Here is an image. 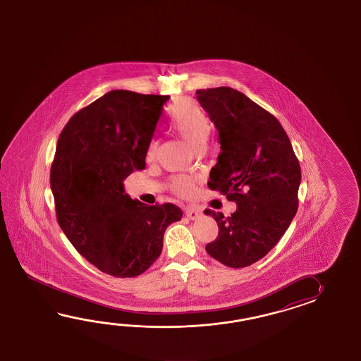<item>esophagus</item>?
I'll use <instances>...</instances> for the list:
<instances>
[{"label":"esophagus","instance_id":"esophagus-1","mask_svg":"<svg viewBox=\"0 0 361 361\" xmlns=\"http://www.w3.org/2000/svg\"><path fill=\"white\" fill-rule=\"evenodd\" d=\"M185 215H187V218H190L191 221H195V219H197L201 213H200L199 210H196V209H191V207H187L185 209Z\"/></svg>","mask_w":361,"mask_h":361}]
</instances>
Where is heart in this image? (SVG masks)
Instances as JSON below:
<instances>
[{"label":"heart","mask_w":361,"mask_h":361,"mask_svg":"<svg viewBox=\"0 0 361 361\" xmlns=\"http://www.w3.org/2000/svg\"><path fill=\"white\" fill-rule=\"evenodd\" d=\"M170 126L195 149L204 148L213 129L207 112L197 102L180 98L170 107ZM157 152V143L151 142L147 148V160H154ZM171 190L182 197L191 196L195 190V182L190 177H176L170 182Z\"/></svg>","instance_id":"heart-1"}]
</instances>
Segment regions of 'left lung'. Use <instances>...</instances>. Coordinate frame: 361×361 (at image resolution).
Masks as SVG:
<instances>
[{
    "mask_svg": "<svg viewBox=\"0 0 361 361\" xmlns=\"http://www.w3.org/2000/svg\"><path fill=\"white\" fill-rule=\"evenodd\" d=\"M196 94L221 143L207 187L238 205L227 218L205 210L219 228L205 249L224 266L243 269L276 245L297 213L300 161L276 117L245 94L227 86Z\"/></svg>",
    "mask_w": 361,
    "mask_h": 361,
    "instance_id": "left-lung-1",
    "label": "left lung"
}]
</instances>
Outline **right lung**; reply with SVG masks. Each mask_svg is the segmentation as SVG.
<instances>
[{"label":"right lung","mask_w":361,"mask_h":361,"mask_svg":"<svg viewBox=\"0 0 361 361\" xmlns=\"http://www.w3.org/2000/svg\"><path fill=\"white\" fill-rule=\"evenodd\" d=\"M169 95L112 90L69 118L50 169L56 219L77 252L102 272L135 277L161 254L174 204L131 200L123 179L145 169L147 148Z\"/></svg>","instance_id":"obj_1"}]
</instances>
